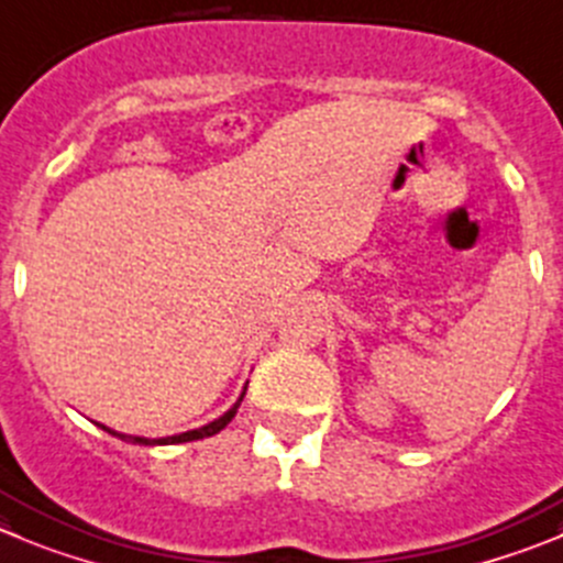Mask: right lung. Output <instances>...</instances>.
Here are the masks:
<instances>
[{
    "mask_svg": "<svg viewBox=\"0 0 563 563\" xmlns=\"http://www.w3.org/2000/svg\"><path fill=\"white\" fill-rule=\"evenodd\" d=\"M244 394H246V388L244 391H241V397L239 400H235V406L230 408L228 413H222V417L219 419H213V422H208V424H202V428H197V430H186V433H177V435H166V439H144V435H128V433H115V430H110V428H104V424H99V428L102 430H108L110 435H119V439L122 441H130V444H183V441H197V439H208V435H213V433H219V430L222 428H228L230 424V419L235 417V411H239V406H241V400H244Z\"/></svg>",
    "mask_w": 563,
    "mask_h": 563,
    "instance_id": "obj_1",
    "label": "right lung"
}]
</instances>
